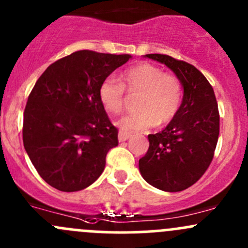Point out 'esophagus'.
<instances>
[{
    "mask_svg": "<svg viewBox=\"0 0 248 248\" xmlns=\"http://www.w3.org/2000/svg\"><path fill=\"white\" fill-rule=\"evenodd\" d=\"M131 137H132L131 134L126 133V132L124 131L119 132V141H126V140H128Z\"/></svg>",
    "mask_w": 248,
    "mask_h": 248,
    "instance_id": "1",
    "label": "esophagus"
}]
</instances>
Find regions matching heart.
Instances as JSON below:
<instances>
[{"label": "heart", "mask_w": 248, "mask_h": 248, "mask_svg": "<svg viewBox=\"0 0 248 248\" xmlns=\"http://www.w3.org/2000/svg\"><path fill=\"white\" fill-rule=\"evenodd\" d=\"M122 83L131 93H138V111L121 117L116 126L126 133L147 131L155 124H169L179 111L182 101L181 82L172 74L164 73L155 64L141 62L122 72ZM99 101L110 114L124 108V87L114 78H107L98 90Z\"/></svg>", "instance_id": "b5f03b06"}]
</instances>
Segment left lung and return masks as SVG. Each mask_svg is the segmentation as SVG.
Instances as JSON below:
<instances>
[{"instance_id":"8db88e82","label":"left lung","mask_w":248,"mask_h":248,"mask_svg":"<svg viewBox=\"0 0 248 248\" xmlns=\"http://www.w3.org/2000/svg\"><path fill=\"white\" fill-rule=\"evenodd\" d=\"M147 59L171 69L184 89L181 106L163 131L149 134L150 146L139 159L145 181L164 192H180L196 184L209 168L219 134L215 92L198 69L168 55Z\"/></svg>"}]
</instances>
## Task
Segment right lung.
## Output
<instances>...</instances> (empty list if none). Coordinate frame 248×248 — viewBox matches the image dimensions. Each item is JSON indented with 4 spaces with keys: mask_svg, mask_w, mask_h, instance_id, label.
I'll use <instances>...</instances> for the list:
<instances>
[{
    "mask_svg": "<svg viewBox=\"0 0 248 248\" xmlns=\"http://www.w3.org/2000/svg\"><path fill=\"white\" fill-rule=\"evenodd\" d=\"M131 55L80 50L50 64L24 111L22 140L42 179L62 192L93 184L104 170L117 129L99 101L102 81Z\"/></svg>",
    "mask_w": 248,
    "mask_h": 248,
    "instance_id": "right-lung-1",
    "label": "right lung"
}]
</instances>
